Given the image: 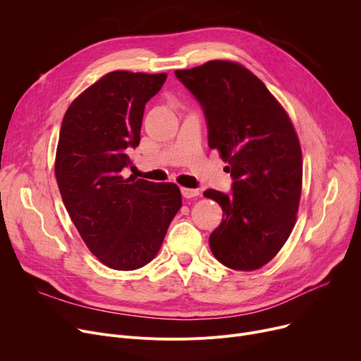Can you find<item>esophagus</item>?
Instances as JSON below:
<instances>
[{"label":"esophagus","instance_id":"esophagus-1","mask_svg":"<svg viewBox=\"0 0 361 361\" xmlns=\"http://www.w3.org/2000/svg\"><path fill=\"white\" fill-rule=\"evenodd\" d=\"M181 195H183V197H185V199H193V197L199 196V190H197V188H187V187H183V188H181Z\"/></svg>","mask_w":361,"mask_h":361}]
</instances>
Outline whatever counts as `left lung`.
<instances>
[{"label": "left lung", "instance_id": "left-lung-1", "mask_svg": "<svg viewBox=\"0 0 361 361\" xmlns=\"http://www.w3.org/2000/svg\"><path fill=\"white\" fill-rule=\"evenodd\" d=\"M199 102L207 142L228 162L231 193L206 190L224 221L209 245L224 266L251 271L281 250L295 226L302 191V151L289 116L243 65L210 61L176 71Z\"/></svg>", "mask_w": 361, "mask_h": 361}]
</instances>
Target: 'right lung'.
<instances>
[{"mask_svg": "<svg viewBox=\"0 0 361 361\" xmlns=\"http://www.w3.org/2000/svg\"><path fill=\"white\" fill-rule=\"evenodd\" d=\"M165 80L110 72L72 102L61 125L55 176L62 200L90 251L114 270L148 264L183 204L173 183L123 177L145 104Z\"/></svg>", "mask_w": 361, "mask_h": 361, "instance_id": "add662e5", "label": "right lung"}]
</instances>
